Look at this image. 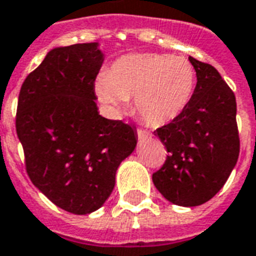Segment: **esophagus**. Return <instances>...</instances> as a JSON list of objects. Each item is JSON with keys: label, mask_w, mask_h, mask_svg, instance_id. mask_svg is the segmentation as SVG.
Returning a JSON list of instances; mask_svg holds the SVG:
<instances>
[{"label": "esophagus", "mask_w": 256, "mask_h": 256, "mask_svg": "<svg viewBox=\"0 0 256 256\" xmlns=\"http://www.w3.org/2000/svg\"><path fill=\"white\" fill-rule=\"evenodd\" d=\"M138 138L140 142H146V138H150V132H146V130H138Z\"/></svg>", "instance_id": "34e87169"}]
</instances>
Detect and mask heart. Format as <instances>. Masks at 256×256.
<instances>
[{
	"label": "heart",
	"mask_w": 256,
	"mask_h": 256,
	"mask_svg": "<svg viewBox=\"0 0 256 256\" xmlns=\"http://www.w3.org/2000/svg\"><path fill=\"white\" fill-rule=\"evenodd\" d=\"M196 72L183 56L134 53L120 57L97 77L98 100L120 118L134 97L138 114L150 126H167L184 114L195 90Z\"/></svg>",
	"instance_id": "obj_1"
}]
</instances>
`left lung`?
Masks as SVG:
<instances>
[{"label":"left lung","mask_w":256,"mask_h":256,"mask_svg":"<svg viewBox=\"0 0 256 256\" xmlns=\"http://www.w3.org/2000/svg\"><path fill=\"white\" fill-rule=\"evenodd\" d=\"M188 60L198 82L184 114L154 132L170 155L152 180L168 202L195 207L227 182L239 156V134L232 90L212 65Z\"/></svg>","instance_id":"obj_1"}]
</instances>
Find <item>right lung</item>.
Instances as JSON below:
<instances>
[{
	"instance_id": "add662e5",
	"label": "right lung",
	"mask_w": 256,
	"mask_h": 256,
	"mask_svg": "<svg viewBox=\"0 0 256 256\" xmlns=\"http://www.w3.org/2000/svg\"><path fill=\"white\" fill-rule=\"evenodd\" d=\"M100 44L57 46L25 78L16 128L28 175L57 207L88 215L106 203L116 171L138 144L134 126L98 114Z\"/></svg>"
}]
</instances>
